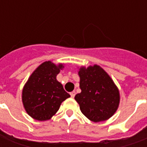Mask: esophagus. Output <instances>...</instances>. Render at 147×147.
<instances>
[{
    "label": "esophagus",
    "instance_id": "esophagus-1",
    "mask_svg": "<svg viewBox=\"0 0 147 147\" xmlns=\"http://www.w3.org/2000/svg\"><path fill=\"white\" fill-rule=\"evenodd\" d=\"M70 95L71 98H74V97H75V95H76V91H72V92H71Z\"/></svg>",
    "mask_w": 147,
    "mask_h": 147
}]
</instances>
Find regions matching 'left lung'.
Instances as JSON below:
<instances>
[{
    "mask_svg": "<svg viewBox=\"0 0 147 147\" xmlns=\"http://www.w3.org/2000/svg\"><path fill=\"white\" fill-rule=\"evenodd\" d=\"M81 93L75 96L82 113L94 123L109 119L120 105V91L101 66H81L78 71Z\"/></svg>",
    "mask_w": 147,
    "mask_h": 147,
    "instance_id": "1",
    "label": "left lung"
}]
</instances>
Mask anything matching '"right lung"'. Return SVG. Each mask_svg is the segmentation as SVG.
<instances>
[{
  "label": "right lung",
  "mask_w": 147,
  "mask_h": 147,
  "mask_svg": "<svg viewBox=\"0 0 147 147\" xmlns=\"http://www.w3.org/2000/svg\"><path fill=\"white\" fill-rule=\"evenodd\" d=\"M64 64L43 62L34 71L22 90V102L27 113L33 119L45 121L57 113L61 103L70 94L57 80Z\"/></svg>",
  "instance_id": "1"
}]
</instances>
